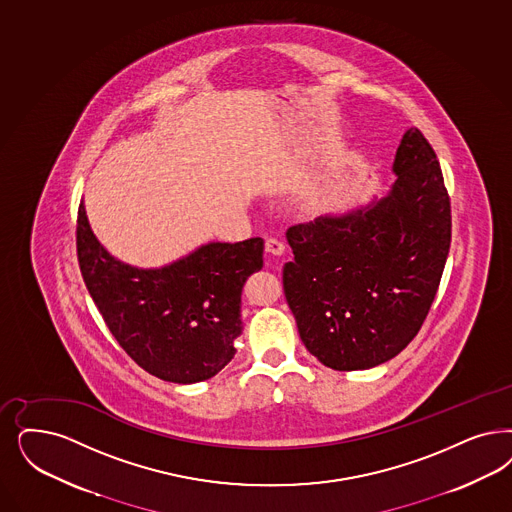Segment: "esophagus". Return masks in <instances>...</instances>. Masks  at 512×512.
<instances>
[{"mask_svg": "<svg viewBox=\"0 0 512 512\" xmlns=\"http://www.w3.org/2000/svg\"><path fill=\"white\" fill-rule=\"evenodd\" d=\"M265 247L270 255H276V257H280V255H283V251H285V246H283L278 238H266Z\"/></svg>", "mask_w": 512, "mask_h": 512, "instance_id": "esophagus-1", "label": "esophagus"}]
</instances>
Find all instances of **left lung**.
I'll return each instance as SVG.
<instances>
[{
	"label": "left lung",
	"mask_w": 512,
	"mask_h": 512,
	"mask_svg": "<svg viewBox=\"0 0 512 512\" xmlns=\"http://www.w3.org/2000/svg\"><path fill=\"white\" fill-rule=\"evenodd\" d=\"M389 193L287 230L283 293L300 340L325 367L365 371L418 335L441 283L452 215L441 164L418 128L393 160Z\"/></svg>",
	"instance_id": "left-lung-1"
}]
</instances>
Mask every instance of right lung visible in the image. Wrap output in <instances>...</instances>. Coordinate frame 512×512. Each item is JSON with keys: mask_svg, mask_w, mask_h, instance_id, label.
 <instances>
[{"mask_svg": "<svg viewBox=\"0 0 512 512\" xmlns=\"http://www.w3.org/2000/svg\"><path fill=\"white\" fill-rule=\"evenodd\" d=\"M263 238L210 242L160 268L115 259L77 213V257L111 335L143 371L174 384L215 376L242 335V287L263 268Z\"/></svg>", "mask_w": 512, "mask_h": 512, "instance_id": "1", "label": "right lung"}]
</instances>
